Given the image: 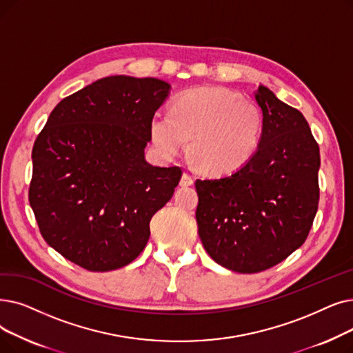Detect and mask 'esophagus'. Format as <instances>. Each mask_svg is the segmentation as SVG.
<instances>
[{
  "mask_svg": "<svg viewBox=\"0 0 353 353\" xmlns=\"http://www.w3.org/2000/svg\"><path fill=\"white\" fill-rule=\"evenodd\" d=\"M194 183V179L189 174V173H183L181 179H180V186H192Z\"/></svg>",
  "mask_w": 353,
  "mask_h": 353,
  "instance_id": "1",
  "label": "esophagus"
}]
</instances>
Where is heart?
<instances>
[{"label":"heart","instance_id":"1","mask_svg":"<svg viewBox=\"0 0 353 353\" xmlns=\"http://www.w3.org/2000/svg\"><path fill=\"white\" fill-rule=\"evenodd\" d=\"M264 128L259 106L226 88H197L181 94L172 112L151 118L150 134L156 150L173 157L186 148L202 170L232 173L256 152Z\"/></svg>","mask_w":353,"mask_h":353}]
</instances>
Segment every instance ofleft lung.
<instances>
[{
  "label": "left lung",
  "instance_id": "left-lung-1",
  "mask_svg": "<svg viewBox=\"0 0 353 353\" xmlns=\"http://www.w3.org/2000/svg\"><path fill=\"white\" fill-rule=\"evenodd\" d=\"M254 157L221 179L196 180V221L206 252L242 274L268 270L300 248L319 206V144L303 114L265 86Z\"/></svg>",
  "mask_w": 353,
  "mask_h": 353
}]
</instances>
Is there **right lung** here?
<instances>
[{"mask_svg":"<svg viewBox=\"0 0 353 353\" xmlns=\"http://www.w3.org/2000/svg\"><path fill=\"white\" fill-rule=\"evenodd\" d=\"M168 90L156 78L108 76L60 101L37 135L30 206L44 241L76 265L103 272L132 263L172 199L181 168L144 159Z\"/></svg>","mask_w":353,"mask_h":353,"instance_id":"1","label":"right lung"}]
</instances>
